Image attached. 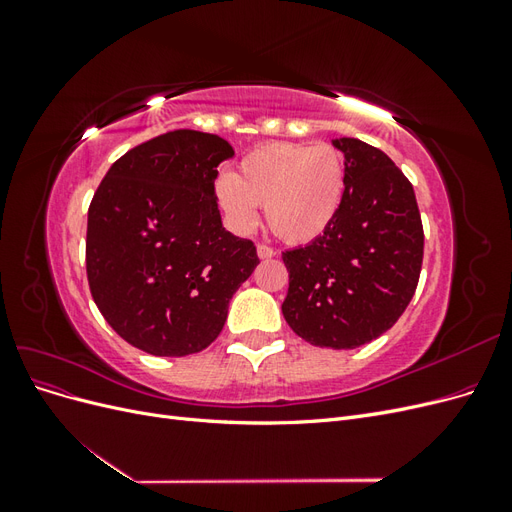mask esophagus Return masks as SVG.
<instances>
[{
    "instance_id": "1",
    "label": "esophagus",
    "mask_w": 512,
    "mask_h": 512,
    "mask_svg": "<svg viewBox=\"0 0 512 512\" xmlns=\"http://www.w3.org/2000/svg\"><path fill=\"white\" fill-rule=\"evenodd\" d=\"M256 252H258L260 260H269V258L275 256V250H273V247H269V245H258Z\"/></svg>"
}]
</instances>
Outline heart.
I'll return each mask as SVG.
<instances>
[{"label":"heart","instance_id":"heart-1","mask_svg":"<svg viewBox=\"0 0 512 512\" xmlns=\"http://www.w3.org/2000/svg\"><path fill=\"white\" fill-rule=\"evenodd\" d=\"M215 198L237 232H252L258 205L275 237L309 243L329 230L346 198V160L327 143H267L215 181Z\"/></svg>","mask_w":512,"mask_h":512}]
</instances>
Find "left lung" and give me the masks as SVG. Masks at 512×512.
I'll return each mask as SVG.
<instances>
[{
    "mask_svg": "<svg viewBox=\"0 0 512 512\" xmlns=\"http://www.w3.org/2000/svg\"><path fill=\"white\" fill-rule=\"evenodd\" d=\"M346 160V198L329 230L284 252L282 314L318 348L350 350L389 331L414 297L423 224L412 183L384 151L335 138Z\"/></svg>",
    "mask_w": 512,
    "mask_h": 512,
    "instance_id": "1",
    "label": "left lung"
}]
</instances>
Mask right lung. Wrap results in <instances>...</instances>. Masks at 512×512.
<instances>
[{"label":"right lung","mask_w":512,"mask_h":512,"mask_svg":"<svg viewBox=\"0 0 512 512\" xmlns=\"http://www.w3.org/2000/svg\"><path fill=\"white\" fill-rule=\"evenodd\" d=\"M218 134L175 130L130 149L87 213V280L113 331L153 356L205 350L232 294L258 265L252 241L222 226Z\"/></svg>","instance_id":"1"}]
</instances>
